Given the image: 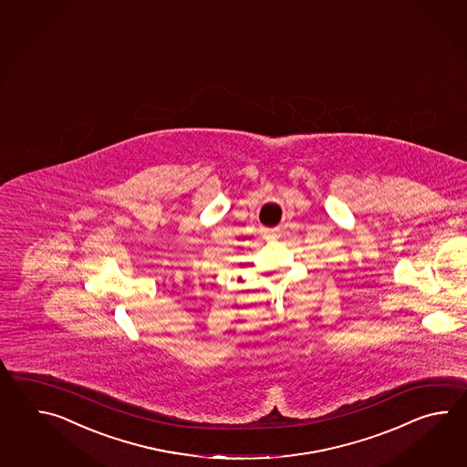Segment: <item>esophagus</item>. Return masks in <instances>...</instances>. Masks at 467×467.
<instances>
[{"label":"esophagus","instance_id":"esophagus-1","mask_svg":"<svg viewBox=\"0 0 467 467\" xmlns=\"http://www.w3.org/2000/svg\"><path fill=\"white\" fill-rule=\"evenodd\" d=\"M262 237L268 240V242H274L278 238V232L277 230H262Z\"/></svg>","mask_w":467,"mask_h":467}]
</instances>
